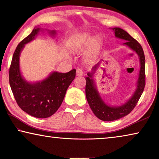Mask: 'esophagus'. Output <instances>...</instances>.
Listing matches in <instances>:
<instances>
[{
  "instance_id": "esophagus-1",
  "label": "esophagus",
  "mask_w": 159,
  "mask_h": 159,
  "mask_svg": "<svg viewBox=\"0 0 159 159\" xmlns=\"http://www.w3.org/2000/svg\"><path fill=\"white\" fill-rule=\"evenodd\" d=\"M84 75V70L82 69H80V68H78L76 70V75L77 76H83V75Z\"/></svg>"
}]
</instances>
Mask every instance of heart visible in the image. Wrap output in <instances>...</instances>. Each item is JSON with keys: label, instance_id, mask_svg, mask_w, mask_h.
Here are the masks:
<instances>
[{"label": "heart", "instance_id": "1", "mask_svg": "<svg viewBox=\"0 0 159 159\" xmlns=\"http://www.w3.org/2000/svg\"><path fill=\"white\" fill-rule=\"evenodd\" d=\"M102 41V38L100 35L96 34L92 36V34L89 32L82 33L74 38L70 46V50L73 53H78L84 51L88 47L86 58L91 59L98 51Z\"/></svg>", "mask_w": 159, "mask_h": 159}]
</instances>
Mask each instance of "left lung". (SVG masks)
<instances>
[{
	"mask_svg": "<svg viewBox=\"0 0 159 159\" xmlns=\"http://www.w3.org/2000/svg\"><path fill=\"white\" fill-rule=\"evenodd\" d=\"M111 29L114 32L116 38L125 41L123 45L137 54L140 61V69L134 93L129 100L120 106H112L105 102L101 98L96 88V81L93 79L94 73L103 60L95 65L92 68L91 72L87 73L88 76L86 78V96L87 101L95 116L103 121L118 120L129 114L138 103L145 87V56L141 46L122 28L114 27L111 28Z\"/></svg>",
	"mask_w": 159,
	"mask_h": 159,
	"instance_id": "1",
	"label": "left lung"
}]
</instances>
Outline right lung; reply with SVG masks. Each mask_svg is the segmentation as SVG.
<instances>
[{
  "mask_svg": "<svg viewBox=\"0 0 159 159\" xmlns=\"http://www.w3.org/2000/svg\"><path fill=\"white\" fill-rule=\"evenodd\" d=\"M46 30L55 38L56 30L35 27L31 34L18 45L14 52L9 70V83L15 99L21 109L32 116L50 117L62 103L68 86L75 77V70L68 73L53 71L39 81H28L23 77L20 68V56L25 45L34 41L41 31Z\"/></svg>",
  "mask_w": 159,
  "mask_h": 159,
  "instance_id": "add662e5",
  "label": "right lung"
}]
</instances>
